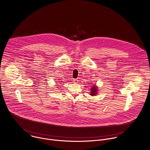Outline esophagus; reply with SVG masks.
Returning a JSON list of instances; mask_svg holds the SVG:
<instances>
[{"instance_id":"34e87169","label":"esophagus","mask_w":150,"mask_h":150,"mask_svg":"<svg viewBox=\"0 0 150 150\" xmlns=\"http://www.w3.org/2000/svg\"><path fill=\"white\" fill-rule=\"evenodd\" d=\"M74 83H78V79H74Z\"/></svg>"}]
</instances>
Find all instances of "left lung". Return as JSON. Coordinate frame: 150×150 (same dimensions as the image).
Segmentation results:
<instances>
[{"label": "left lung", "mask_w": 150, "mask_h": 150, "mask_svg": "<svg viewBox=\"0 0 150 150\" xmlns=\"http://www.w3.org/2000/svg\"><path fill=\"white\" fill-rule=\"evenodd\" d=\"M91 96H95L96 95V94L98 93V88L96 86H94L93 87H92L91 88Z\"/></svg>", "instance_id": "left-lung-1"}]
</instances>
